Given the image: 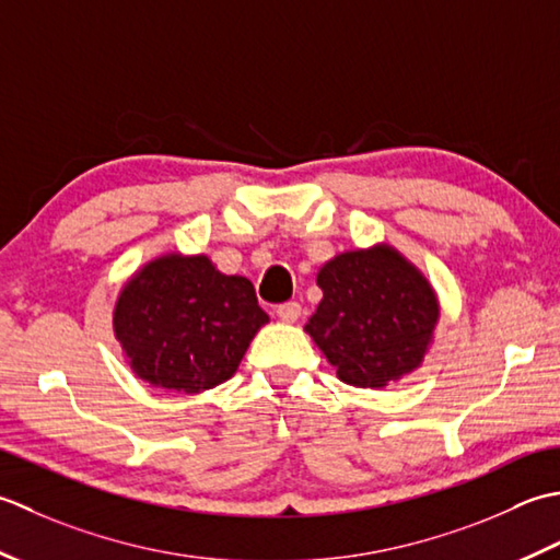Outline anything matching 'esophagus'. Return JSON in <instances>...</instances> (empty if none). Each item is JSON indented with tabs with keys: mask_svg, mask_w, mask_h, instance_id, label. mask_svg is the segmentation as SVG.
<instances>
[{
	"mask_svg": "<svg viewBox=\"0 0 560 560\" xmlns=\"http://www.w3.org/2000/svg\"><path fill=\"white\" fill-rule=\"evenodd\" d=\"M276 314H278V318H282V322L294 324L302 314V306H300V302H282V304H278Z\"/></svg>",
	"mask_w": 560,
	"mask_h": 560,
	"instance_id": "esophagus-1",
	"label": "esophagus"
}]
</instances>
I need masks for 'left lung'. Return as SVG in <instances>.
Listing matches in <instances>:
<instances>
[{
  "label": "left lung",
  "mask_w": 560,
  "mask_h": 560,
  "mask_svg": "<svg viewBox=\"0 0 560 560\" xmlns=\"http://www.w3.org/2000/svg\"><path fill=\"white\" fill-rule=\"evenodd\" d=\"M316 282L324 300L304 328L346 384L380 389L423 362L440 306L430 282L394 248L340 254Z\"/></svg>",
  "instance_id": "8db88e82"
}]
</instances>
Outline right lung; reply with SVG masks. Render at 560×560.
<instances>
[{"instance_id":"right-lung-1","label":"right lung","mask_w":560,"mask_h":560,"mask_svg":"<svg viewBox=\"0 0 560 560\" xmlns=\"http://www.w3.org/2000/svg\"><path fill=\"white\" fill-rule=\"evenodd\" d=\"M268 324L256 290L205 256H162L118 296L113 328L132 372L166 392L198 394L230 380Z\"/></svg>"}]
</instances>
